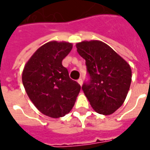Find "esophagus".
Wrapping results in <instances>:
<instances>
[{
  "mask_svg": "<svg viewBox=\"0 0 150 150\" xmlns=\"http://www.w3.org/2000/svg\"><path fill=\"white\" fill-rule=\"evenodd\" d=\"M77 82L79 83V85L81 86V85H82V83H83V81H82V79H81V78L78 79V80H77Z\"/></svg>",
  "mask_w": 150,
  "mask_h": 150,
  "instance_id": "34e87169",
  "label": "esophagus"
}]
</instances>
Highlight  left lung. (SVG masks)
<instances>
[{"label":"left lung","mask_w":150,"mask_h":150,"mask_svg":"<svg viewBox=\"0 0 150 150\" xmlns=\"http://www.w3.org/2000/svg\"><path fill=\"white\" fill-rule=\"evenodd\" d=\"M78 54L86 60L90 82L82 90L93 109L110 115L124 103L132 82L128 63L104 42L97 40L76 44Z\"/></svg>","instance_id":"obj_1"}]
</instances>
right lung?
I'll return each mask as SVG.
<instances>
[{
    "label": "right lung",
    "mask_w": 150,
    "mask_h": 150,
    "mask_svg": "<svg viewBox=\"0 0 150 150\" xmlns=\"http://www.w3.org/2000/svg\"><path fill=\"white\" fill-rule=\"evenodd\" d=\"M72 48L69 42H47L35 51L23 70L22 81L31 101L42 113L53 118L72 110L81 90L62 65Z\"/></svg>",
    "instance_id": "right-lung-1"
}]
</instances>
